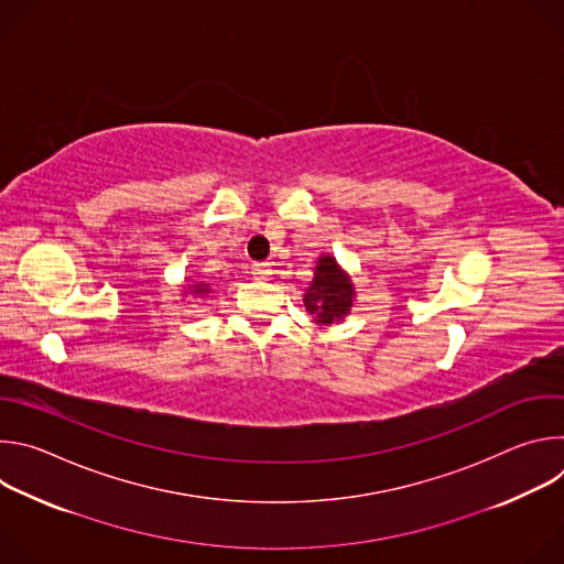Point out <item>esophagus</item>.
Returning a JSON list of instances; mask_svg holds the SVG:
<instances>
[{
	"mask_svg": "<svg viewBox=\"0 0 564 564\" xmlns=\"http://www.w3.org/2000/svg\"><path fill=\"white\" fill-rule=\"evenodd\" d=\"M252 274H254L257 279H270L272 268H270V263H254V265H252Z\"/></svg>",
	"mask_w": 564,
	"mask_h": 564,
	"instance_id": "1",
	"label": "esophagus"
}]
</instances>
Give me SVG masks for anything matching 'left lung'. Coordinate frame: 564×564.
I'll list each match as a JSON object with an SVG mask.
<instances>
[{
	"mask_svg": "<svg viewBox=\"0 0 564 564\" xmlns=\"http://www.w3.org/2000/svg\"><path fill=\"white\" fill-rule=\"evenodd\" d=\"M303 303L318 326H330L350 312L355 303V285L335 257L326 254L316 261L314 279L305 290Z\"/></svg>",
	"mask_w": 564,
	"mask_h": 564,
	"instance_id": "obj_1",
	"label": "left lung"
}]
</instances>
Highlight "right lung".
I'll return each mask as SVG.
<instances>
[{
	"label": "right lung",
	"mask_w": 564,
	"mask_h": 564,
	"mask_svg": "<svg viewBox=\"0 0 564 564\" xmlns=\"http://www.w3.org/2000/svg\"><path fill=\"white\" fill-rule=\"evenodd\" d=\"M189 292L196 294V296H205V294L212 292V288H209V283H200V281H198V283H192V285H189Z\"/></svg>",
	"instance_id": "1"
}]
</instances>
